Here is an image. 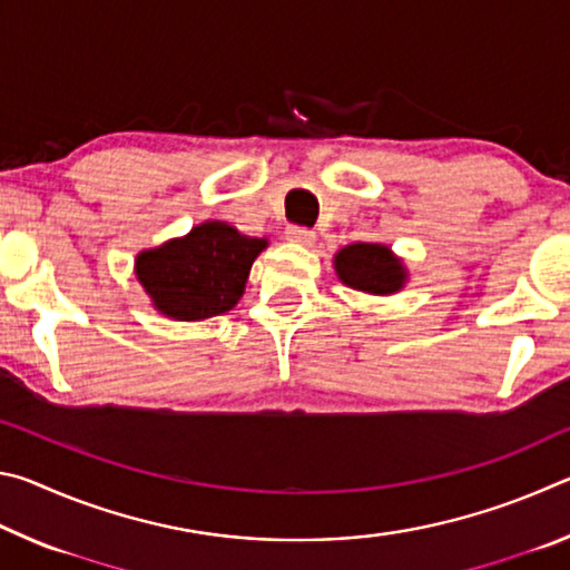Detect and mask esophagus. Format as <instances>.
Here are the masks:
<instances>
[{
    "mask_svg": "<svg viewBox=\"0 0 570 570\" xmlns=\"http://www.w3.org/2000/svg\"><path fill=\"white\" fill-rule=\"evenodd\" d=\"M286 238L294 240V244L308 246V244H314L316 234H314L312 228H306V226H288V228H286Z\"/></svg>",
    "mask_w": 570,
    "mask_h": 570,
    "instance_id": "1",
    "label": "esophagus"
}]
</instances>
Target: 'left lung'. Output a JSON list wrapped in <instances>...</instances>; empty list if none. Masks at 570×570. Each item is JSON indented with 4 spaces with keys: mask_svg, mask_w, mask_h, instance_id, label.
Masks as SVG:
<instances>
[{
    "mask_svg": "<svg viewBox=\"0 0 570 570\" xmlns=\"http://www.w3.org/2000/svg\"><path fill=\"white\" fill-rule=\"evenodd\" d=\"M340 282L356 292L387 296L407 282V268L382 244H352L334 256Z\"/></svg>",
    "mask_w": 570,
    "mask_h": 570,
    "instance_id": "8db88e82",
    "label": "left lung"
}]
</instances>
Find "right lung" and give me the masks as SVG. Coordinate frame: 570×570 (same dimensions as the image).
<instances>
[{
	"instance_id": "obj_1",
	"label": "right lung",
	"mask_w": 570,
	"mask_h": 570,
	"mask_svg": "<svg viewBox=\"0 0 570 570\" xmlns=\"http://www.w3.org/2000/svg\"><path fill=\"white\" fill-rule=\"evenodd\" d=\"M266 246V238L244 236L224 220H206L188 236L142 250L135 274L160 314L200 322L238 304L250 264Z\"/></svg>"
}]
</instances>
